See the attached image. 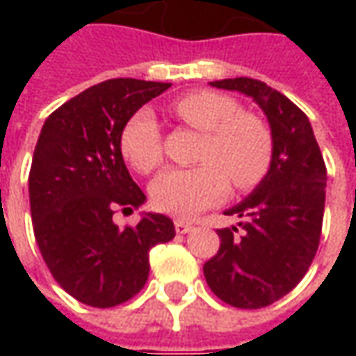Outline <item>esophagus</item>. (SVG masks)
Wrapping results in <instances>:
<instances>
[{"mask_svg":"<svg viewBox=\"0 0 356 356\" xmlns=\"http://www.w3.org/2000/svg\"><path fill=\"white\" fill-rule=\"evenodd\" d=\"M174 229H176V234H188V232L194 229V226L190 222H184V220H176L174 222Z\"/></svg>","mask_w":356,"mask_h":356,"instance_id":"34e87169","label":"esophagus"}]
</instances>
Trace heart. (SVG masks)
I'll return each instance as SVG.
<instances>
[{"instance_id": "1", "label": "heart", "mask_w": 356, "mask_h": 356, "mask_svg": "<svg viewBox=\"0 0 356 356\" xmlns=\"http://www.w3.org/2000/svg\"><path fill=\"white\" fill-rule=\"evenodd\" d=\"M188 127L204 132L196 168H172L150 186L152 206L164 213L190 218L236 190H252L273 162V136L264 118L243 113L236 99L216 90H194L170 104ZM120 154L140 174L162 164V132L150 111H138L122 127Z\"/></svg>"}]
</instances>
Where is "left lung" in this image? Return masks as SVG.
I'll return each instance as SVG.
<instances>
[{
  "label": "left lung",
  "mask_w": 356,
  "mask_h": 356,
  "mask_svg": "<svg viewBox=\"0 0 356 356\" xmlns=\"http://www.w3.org/2000/svg\"><path fill=\"white\" fill-rule=\"evenodd\" d=\"M212 87L239 90L261 106L273 162L253 194L226 210L241 222L218 229L220 250L204 264V275L227 305L261 309L289 293L317 253L327 168L307 115L280 90L248 76L213 81Z\"/></svg>",
  "instance_id": "8db88e82"
}]
</instances>
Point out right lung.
Masks as SVG:
<instances>
[{"label":"right lung","instance_id":"right-lung-1","mask_svg":"<svg viewBox=\"0 0 356 356\" xmlns=\"http://www.w3.org/2000/svg\"><path fill=\"white\" fill-rule=\"evenodd\" d=\"M170 83L111 79L83 90L45 120L29 172L33 232L51 275L76 301L115 307L148 280V252L170 241V218L146 213L124 229L118 208L138 210L144 192L120 154L122 127Z\"/></svg>","mask_w":356,"mask_h":356}]
</instances>
